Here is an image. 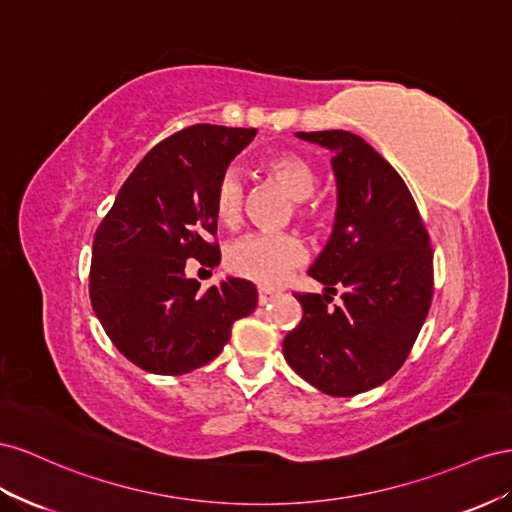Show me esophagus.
<instances>
[{"instance_id": "obj_1", "label": "esophagus", "mask_w": 512, "mask_h": 512, "mask_svg": "<svg viewBox=\"0 0 512 512\" xmlns=\"http://www.w3.org/2000/svg\"><path fill=\"white\" fill-rule=\"evenodd\" d=\"M272 298H274V291L272 289H268V287H259L257 289V302H259V306L268 304Z\"/></svg>"}]
</instances>
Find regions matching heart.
<instances>
[{
    "label": "heart",
    "mask_w": 512,
    "mask_h": 512,
    "mask_svg": "<svg viewBox=\"0 0 512 512\" xmlns=\"http://www.w3.org/2000/svg\"><path fill=\"white\" fill-rule=\"evenodd\" d=\"M264 171L296 201V216L300 221L313 227H321L328 221V203L313 199L319 175L309 158L296 152H276L264 160ZM242 206V175L227 169L214 188V210L218 221L227 227H236L242 218ZM304 259L306 248L294 233H251V236H244L231 244L227 268L240 279L274 287Z\"/></svg>",
    "instance_id": "b5f03b06"
}]
</instances>
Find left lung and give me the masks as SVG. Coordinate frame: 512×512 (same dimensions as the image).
I'll return each instance as SVG.
<instances>
[{"label":"left lung","mask_w":512,"mask_h":512,"mask_svg":"<svg viewBox=\"0 0 512 512\" xmlns=\"http://www.w3.org/2000/svg\"><path fill=\"white\" fill-rule=\"evenodd\" d=\"M296 135L334 154L337 218L309 274L344 302L294 294L304 313L283 354L317 390L354 397L410 356L433 298V248L410 188L367 141L347 130Z\"/></svg>","instance_id":"obj_1"}]
</instances>
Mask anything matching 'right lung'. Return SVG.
<instances>
[{"instance_id": "add662e5", "label": "right lung", "mask_w": 512, "mask_h": 512, "mask_svg": "<svg viewBox=\"0 0 512 512\" xmlns=\"http://www.w3.org/2000/svg\"><path fill=\"white\" fill-rule=\"evenodd\" d=\"M255 128L195 124L143 156L102 218L92 246L90 300L111 343L156 375L214 360L233 321L253 313L257 289L227 279L201 291L186 259L221 261L214 188Z\"/></svg>"}]
</instances>
